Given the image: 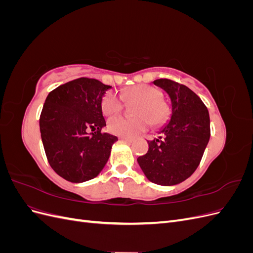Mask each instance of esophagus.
Instances as JSON below:
<instances>
[{
    "mask_svg": "<svg viewBox=\"0 0 253 253\" xmlns=\"http://www.w3.org/2000/svg\"><path fill=\"white\" fill-rule=\"evenodd\" d=\"M121 140H125L126 142H133L134 138H129V137H120Z\"/></svg>",
    "mask_w": 253,
    "mask_h": 253,
    "instance_id": "obj_1",
    "label": "esophagus"
}]
</instances>
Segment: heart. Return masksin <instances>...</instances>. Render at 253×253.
<instances>
[{"label":"heart","mask_w":253,"mask_h":253,"mask_svg":"<svg viewBox=\"0 0 253 253\" xmlns=\"http://www.w3.org/2000/svg\"><path fill=\"white\" fill-rule=\"evenodd\" d=\"M124 101L136 102L132 110L135 115H117L110 118L108 129L112 134L133 137L145 131L150 124L162 126L170 117V105L163 98L162 91L148 84H138L125 90L120 96L114 90L105 91L100 101L101 111L106 116L116 114L122 109Z\"/></svg>","instance_id":"obj_1"}]
</instances>
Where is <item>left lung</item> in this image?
<instances>
[{
	"label": "left lung",
	"instance_id": "1",
	"mask_svg": "<svg viewBox=\"0 0 253 253\" xmlns=\"http://www.w3.org/2000/svg\"><path fill=\"white\" fill-rule=\"evenodd\" d=\"M154 84L169 94L172 116L158 138L148 141V153L137 162L150 181L177 185L201 163L210 139L209 112L202 99L183 84L170 79H157Z\"/></svg>",
	"mask_w": 253,
	"mask_h": 253
}]
</instances>
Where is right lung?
I'll return each instance as SVG.
<instances>
[{"label": "right lung", "mask_w": 253, "mask_h": 253, "mask_svg": "<svg viewBox=\"0 0 253 253\" xmlns=\"http://www.w3.org/2000/svg\"><path fill=\"white\" fill-rule=\"evenodd\" d=\"M112 86L90 78L62 84L48 94L40 115V131L47 160L61 177L72 182L95 178L118 138L103 133L100 101Z\"/></svg>", "instance_id": "add662e5"}]
</instances>
